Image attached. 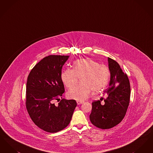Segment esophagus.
Wrapping results in <instances>:
<instances>
[{
  "label": "esophagus",
  "mask_w": 153,
  "mask_h": 153,
  "mask_svg": "<svg viewBox=\"0 0 153 153\" xmlns=\"http://www.w3.org/2000/svg\"><path fill=\"white\" fill-rule=\"evenodd\" d=\"M83 102H82V101H77V104L78 105L81 104H82Z\"/></svg>",
  "instance_id": "esophagus-1"
}]
</instances>
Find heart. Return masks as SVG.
Listing matches in <instances>:
<instances>
[{
  "mask_svg": "<svg viewBox=\"0 0 153 153\" xmlns=\"http://www.w3.org/2000/svg\"><path fill=\"white\" fill-rule=\"evenodd\" d=\"M109 76V69L106 66L90 59H81L74 62L73 69H67L62 73L61 80L66 87L71 89L81 78V84L71 89L67 95L70 99L82 101L87 98L92 90L97 92L105 87Z\"/></svg>",
  "mask_w": 153,
  "mask_h": 153,
  "instance_id": "b5f03b06",
  "label": "heart"
}]
</instances>
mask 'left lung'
Masks as SVG:
<instances>
[{"label":"left lung","instance_id":"1","mask_svg":"<svg viewBox=\"0 0 153 153\" xmlns=\"http://www.w3.org/2000/svg\"><path fill=\"white\" fill-rule=\"evenodd\" d=\"M110 72L109 87L104 92L107 97L102 104L100 100L92 102L89 115L91 123L98 128L109 129L119 123L125 116L130 98V84L126 74L119 64L108 58Z\"/></svg>","mask_w":153,"mask_h":153}]
</instances>
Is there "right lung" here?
<instances>
[{
	"mask_svg": "<svg viewBox=\"0 0 153 153\" xmlns=\"http://www.w3.org/2000/svg\"><path fill=\"white\" fill-rule=\"evenodd\" d=\"M69 57L57 55L46 57L36 64L27 77V110L35 124L48 132H57L67 127L77 106L74 100L63 99L58 105L54 103L65 92L61 72Z\"/></svg>",
	"mask_w": 153,
	"mask_h": 153,
	"instance_id": "right-lung-1",
	"label": "right lung"
}]
</instances>
